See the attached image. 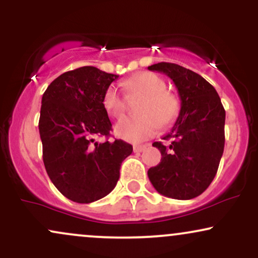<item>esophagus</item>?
<instances>
[{
  "label": "esophagus",
  "mask_w": 258,
  "mask_h": 258,
  "mask_svg": "<svg viewBox=\"0 0 258 258\" xmlns=\"http://www.w3.org/2000/svg\"><path fill=\"white\" fill-rule=\"evenodd\" d=\"M146 146H135L133 147V152L135 153H142V152H144V150H146Z\"/></svg>",
  "instance_id": "34e87169"
}]
</instances>
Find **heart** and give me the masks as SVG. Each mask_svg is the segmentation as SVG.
Instances as JSON below:
<instances>
[{
    "label": "heart",
    "instance_id": "1",
    "mask_svg": "<svg viewBox=\"0 0 258 258\" xmlns=\"http://www.w3.org/2000/svg\"><path fill=\"white\" fill-rule=\"evenodd\" d=\"M131 94L144 96L138 105L139 115L121 119L115 126V135L125 141L138 143L155 135L158 127L171 126L179 114V100L166 91V82L154 73L143 72L126 80ZM103 106L112 117L125 114L126 98L116 85H110L103 96Z\"/></svg>",
    "mask_w": 258,
    "mask_h": 258
}]
</instances>
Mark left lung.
Returning <instances> with one entry per match:
<instances>
[{
  "label": "left lung",
  "instance_id": "8db88e82",
  "mask_svg": "<svg viewBox=\"0 0 258 258\" xmlns=\"http://www.w3.org/2000/svg\"><path fill=\"white\" fill-rule=\"evenodd\" d=\"M148 69L167 75L180 98L178 117L162 138L170 143H153L161 153V161L148 170V177L165 197L193 199L206 190L217 173L224 149L226 111L214 86L199 74L165 61Z\"/></svg>",
  "mask_w": 258,
  "mask_h": 258
}]
</instances>
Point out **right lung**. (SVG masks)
I'll return each mask as SVG.
<instances>
[{
	"instance_id": "1",
	"label": "right lung",
	"mask_w": 258,
	"mask_h": 258,
	"mask_svg": "<svg viewBox=\"0 0 258 258\" xmlns=\"http://www.w3.org/2000/svg\"><path fill=\"white\" fill-rule=\"evenodd\" d=\"M117 78L82 67L58 76L42 96L38 130L44 167L55 188L75 203L90 204L110 193L133 150L121 139L94 141L110 135L103 96Z\"/></svg>"
}]
</instances>
